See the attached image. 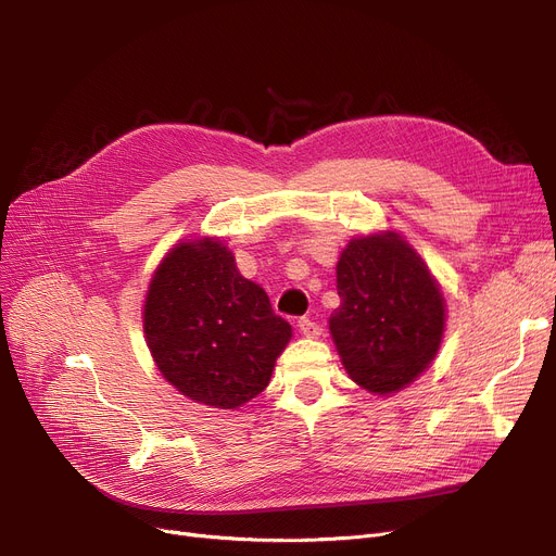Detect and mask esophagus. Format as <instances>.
Segmentation results:
<instances>
[{
    "mask_svg": "<svg viewBox=\"0 0 556 556\" xmlns=\"http://www.w3.org/2000/svg\"><path fill=\"white\" fill-rule=\"evenodd\" d=\"M298 327H300L304 338H319V336H323V327H319L317 323H313V319H308V317H302Z\"/></svg>",
    "mask_w": 556,
    "mask_h": 556,
    "instance_id": "esophagus-1",
    "label": "esophagus"
}]
</instances>
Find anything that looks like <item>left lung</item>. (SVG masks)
<instances>
[{
    "label": "left lung",
    "instance_id": "obj_1",
    "mask_svg": "<svg viewBox=\"0 0 556 556\" xmlns=\"http://www.w3.org/2000/svg\"><path fill=\"white\" fill-rule=\"evenodd\" d=\"M336 288L329 331L349 378L383 396L410 386L440 352L446 327V302L426 261L392 229L354 237L340 252Z\"/></svg>",
    "mask_w": 556,
    "mask_h": 556
}]
</instances>
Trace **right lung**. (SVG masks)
<instances>
[{"mask_svg": "<svg viewBox=\"0 0 556 556\" xmlns=\"http://www.w3.org/2000/svg\"><path fill=\"white\" fill-rule=\"evenodd\" d=\"M143 333L166 381L187 399L233 410L268 388L293 329L275 315L216 239L175 243L146 290Z\"/></svg>", "mask_w": 556, "mask_h": 556, "instance_id": "obj_1", "label": "right lung"}]
</instances>
